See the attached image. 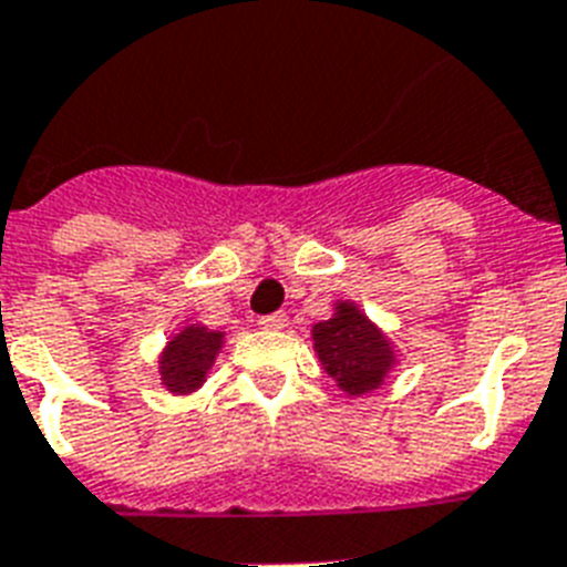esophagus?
I'll return each instance as SVG.
<instances>
[{"label": "esophagus", "instance_id": "34e87169", "mask_svg": "<svg viewBox=\"0 0 567 567\" xmlns=\"http://www.w3.org/2000/svg\"><path fill=\"white\" fill-rule=\"evenodd\" d=\"M259 326L261 329H285V326H288V315H285V311H276V315H265V317H259Z\"/></svg>", "mask_w": 567, "mask_h": 567}]
</instances>
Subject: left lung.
I'll use <instances>...</instances> for the list:
<instances>
[{
  "label": "left lung",
  "instance_id": "left-lung-1",
  "mask_svg": "<svg viewBox=\"0 0 567 567\" xmlns=\"http://www.w3.org/2000/svg\"><path fill=\"white\" fill-rule=\"evenodd\" d=\"M315 349L323 370L347 393H370L384 381L393 349L352 302H340L334 317L315 326Z\"/></svg>",
  "mask_w": 567,
  "mask_h": 567
}]
</instances>
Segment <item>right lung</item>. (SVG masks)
<instances>
[{"label":"right lung","instance_id":"add662e5","mask_svg":"<svg viewBox=\"0 0 567 567\" xmlns=\"http://www.w3.org/2000/svg\"><path fill=\"white\" fill-rule=\"evenodd\" d=\"M220 331H209L204 326H186L168 343L159 361L163 384L172 393H192L204 384L206 370L212 367L220 349Z\"/></svg>","mask_w":567,"mask_h":567}]
</instances>
